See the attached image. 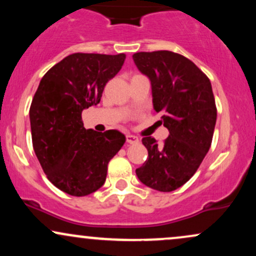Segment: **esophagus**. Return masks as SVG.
I'll return each mask as SVG.
<instances>
[{
  "instance_id": "1",
  "label": "esophagus",
  "mask_w": 256,
  "mask_h": 256,
  "mask_svg": "<svg viewBox=\"0 0 256 256\" xmlns=\"http://www.w3.org/2000/svg\"><path fill=\"white\" fill-rule=\"evenodd\" d=\"M126 142L128 144H136V143L140 142V140H138V137L134 136V134H126Z\"/></svg>"
}]
</instances>
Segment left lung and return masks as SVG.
<instances>
[{
    "label": "left lung",
    "mask_w": 256,
    "mask_h": 256,
    "mask_svg": "<svg viewBox=\"0 0 256 256\" xmlns=\"http://www.w3.org/2000/svg\"><path fill=\"white\" fill-rule=\"evenodd\" d=\"M132 58L150 80L152 107L162 113L170 132L162 144L143 138L148 158L136 174L152 189L173 192L195 174L212 144L216 122L212 85L192 61L177 52H140Z\"/></svg>",
    "instance_id": "left-lung-1"
}]
</instances>
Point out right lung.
Wrapping results in <instances>:
<instances>
[{
    "label": "right lung",
    "instance_id": "add662e5",
    "mask_svg": "<svg viewBox=\"0 0 256 256\" xmlns=\"http://www.w3.org/2000/svg\"><path fill=\"white\" fill-rule=\"evenodd\" d=\"M126 55L76 52L40 79L30 107L34 150L44 173L61 192L86 196L104 184L108 162L124 146L118 130L85 128L82 112L100 104L106 84Z\"/></svg>",
    "mask_w": 256,
    "mask_h": 256
}]
</instances>
